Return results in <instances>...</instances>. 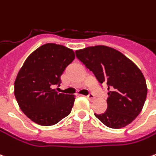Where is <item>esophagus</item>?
<instances>
[{
	"mask_svg": "<svg viewBox=\"0 0 156 156\" xmlns=\"http://www.w3.org/2000/svg\"><path fill=\"white\" fill-rule=\"evenodd\" d=\"M86 97H87L89 100H90V101H93V100H94V95L92 94H88Z\"/></svg>",
	"mask_w": 156,
	"mask_h": 156,
	"instance_id": "esophagus-1",
	"label": "esophagus"
}]
</instances>
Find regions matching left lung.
Instances as JSON below:
<instances>
[{
    "label": "left lung",
    "instance_id": "left-lung-1",
    "mask_svg": "<svg viewBox=\"0 0 156 156\" xmlns=\"http://www.w3.org/2000/svg\"><path fill=\"white\" fill-rule=\"evenodd\" d=\"M76 55L107 88V109L94 116L111 128H122L139 116L147 96L145 78L126 55L105 45L76 51Z\"/></svg>",
    "mask_w": 156,
    "mask_h": 156
}]
</instances>
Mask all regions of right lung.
<instances>
[{
  "instance_id": "1",
  "label": "right lung",
  "mask_w": 156,
  "mask_h": 156,
  "mask_svg": "<svg viewBox=\"0 0 156 156\" xmlns=\"http://www.w3.org/2000/svg\"><path fill=\"white\" fill-rule=\"evenodd\" d=\"M74 58L73 50L48 43L26 59L14 83V94L22 112L34 122L52 126L70 114L75 96L58 94L55 87H59L61 76Z\"/></svg>"
}]
</instances>
